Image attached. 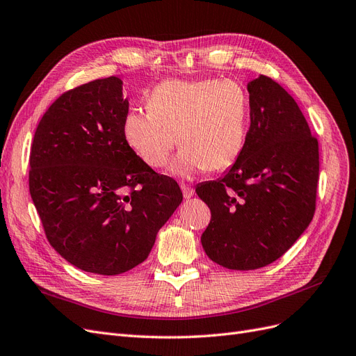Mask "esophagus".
Masks as SVG:
<instances>
[{"label":"esophagus","mask_w":356,"mask_h":356,"mask_svg":"<svg viewBox=\"0 0 356 356\" xmlns=\"http://www.w3.org/2000/svg\"><path fill=\"white\" fill-rule=\"evenodd\" d=\"M181 192H183V197H185L186 200L192 198L193 193H195V191L189 185H181Z\"/></svg>","instance_id":"34e87169"}]
</instances>
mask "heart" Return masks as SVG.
Returning a JSON list of instances; mask_svg holds the SVG:
<instances>
[{
  "label": "heart",
  "instance_id": "heart-1",
  "mask_svg": "<svg viewBox=\"0 0 356 356\" xmlns=\"http://www.w3.org/2000/svg\"><path fill=\"white\" fill-rule=\"evenodd\" d=\"M146 105L125 115L122 134L147 167L161 168L177 140L181 149L168 171L180 179L223 171L243 152L251 105L234 79H167L149 93Z\"/></svg>",
  "mask_w": 356,
  "mask_h": 356
}]
</instances>
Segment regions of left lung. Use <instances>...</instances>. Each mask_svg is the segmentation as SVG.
<instances>
[{
	"label": "left lung",
	"instance_id": "8db88e82",
	"mask_svg": "<svg viewBox=\"0 0 356 356\" xmlns=\"http://www.w3.org/2000/svg\"><path fill=\"white\" fill-rule=\"evenodd\" d=\"M250 130L223 177L197 186L211 210L202 248L227 269L253 270L280 259L315 213L318 142L294 99L269 76L247 86Z\"/></svg>",
	"mask_w": 356,
	"mask_h": 356
}]
</instances>
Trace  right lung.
<instances>
[{"label": "right lung", "instance_id": "add662e5", "mask_svg": "<svg viewBox=\"0 0 356 356\" xmlns=\"http://www.w3.org/2000/svg\"><path fill=\"white\" fill-rule=\"evenodd\" d=\"M127 113L121 79H96L53 103L31 146L29 192L49 243L91 273L140 265L183 200L125 142Z\"/></svg>", "mask_w": 356, "mask_h": 356}]
</instances>
